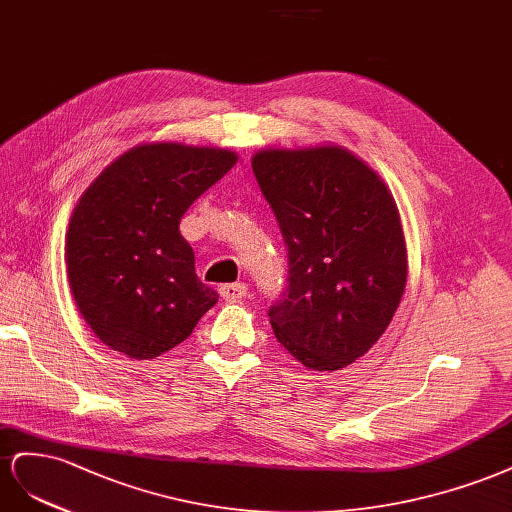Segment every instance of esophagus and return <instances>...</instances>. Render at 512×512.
<instances>
[{"instance_id": "obj_1", "label": "esophagus", "mask_w": 512, "mask_h": 512, "mask_svg": "<svg viewBox=\"0 0 512 512\" xmlns=\"http://www.w3.org/2000/svg\"><path fill=\"white\" fill-rule=\"evenodd\" d=\"M248 294V285L246 283H229L221 287V296L227 302H238Z\"/></svg>"}]
</instances>
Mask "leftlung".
<instances>
[{"instance_id": "left-lung-1", "label": "left lung", "mask_w": 512, "mask_h": 512, "mask_svg": "<svg viewBox=\"0 0 512 512\" xmlns=\"http://www.w3.org/2000/svg\"><path fill=\"white\" fill-rule=\"evenodd\" d=\"M279 221L289 285L270 306L276 339L311 371H339L382 337L407 283L390 188L343 145L266 148L251 158Z\"/></svg>"}]
</instances>
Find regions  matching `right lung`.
Masks as SVG:
<instances>
[{"instance_id": "1", "label": "right lung", "mask_w": 512, "mask_h": 512, "mask_svg": "<svg viewBox=\"0 0 512 512\" xmlns=\"http://www.w3.org/2000/svg\"><path fill=\"white\" fill-rule=\"evenodd\" d=\"M238 163L214 145L141 143L85 188L66 231L77 309L113 352L150 360L180 345L218 294L180 233L193 201Z\"/></svg>"}]
</instances>
